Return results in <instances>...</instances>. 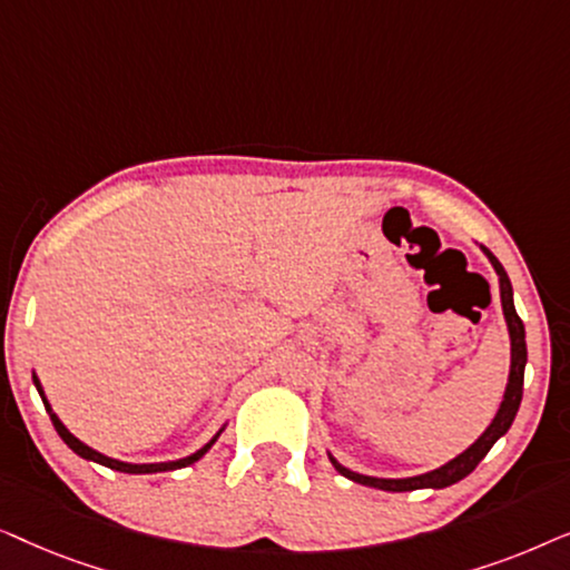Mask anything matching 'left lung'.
<instances>
[{"label": "left lung", "mask_w": 570, "mask_h": 570, "mask_svg": "<svg viewBox=\"0 0 570 570\" xmlns=\"http://www.w3.org/2000/svg\"><path fill=\"white\" fill-rule=\"evenodd\" d=\"M482 254L488 256L490 264H493L495 275H498V285H501V306H503V316H505V326H509V337H511V371H509V384H505V392H503V402L501 407H498L493 423L485 428V433L480 435L478 441L472 443L470 449L462 451V454L451 459L439 470H431L425 474H415V478H371V474H361V472H353L347 470V466H342L337 459L330 454V462L334 464V470H337L342 478L357 482V485H368V488H379V490H389V493H407V490H423V488H449L454 485V482L464 480L466 474H470L474 466H478L482 459L490 449H493V443L501 439V435L509 433V428L513 423V417H517L519 412V404H521V394H524V365H527V334H524V324H521V318L517 314V308H513V287H511V279L505 275L503 264L495 259L493 252L485 246H480Z\"/></svg>", "instance_id": "obj_1"}]
</instances>
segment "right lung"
<instances>
[{
    "mask_svg": "<svg viewBox=\"0 0 570 570\" xmlns=\"http://www.w3.org/2000/svg\"><path fill=\"white\" fill-rule=\"evenodd\" d=\"M33 384H36V389H38V394H41V400H43V404H46V412H49V415H51V423H53V428H57V433L61 435V441H65L67 446L75 451L77 456L88 459V462H98V464H104V466H108V470H116V472H127V474H155V472L181 470V466H189V464H194V462H199V459L205 456L209 449H213V443L217 441V435H220V433L225 431V425H223L220 431H217V433L213 435V441L205 443V446H202L199 451H194V454H189V456L176 459V462H158V464H129V462H119V459H111V456L100 454V451H96V449H90L88 443H82L80 439H77V435L69 433L67 425L61 423V420L57 417V412L51 410L49 400H46V396H43V386H41V381H38L36 373H33Z\"/></svg>",
    "mask_w": 570,
    "mask_h": 570,
    "instance_id": "add662e5",
    "label": "right lung"
}]
</instances>
